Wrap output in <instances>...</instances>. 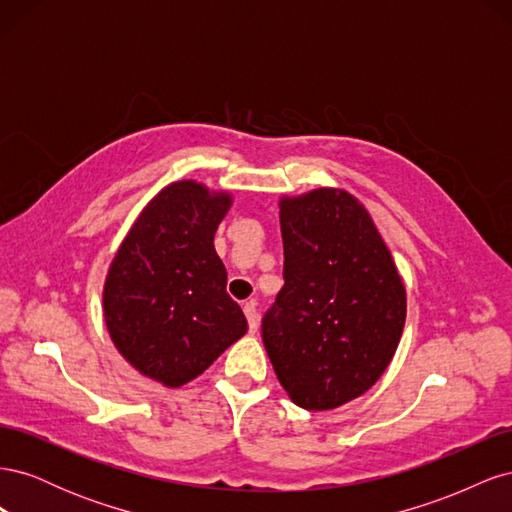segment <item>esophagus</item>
I'll return each instance as SVG.
<instances>
[{"label":"esophagus","instance_id":"34e87169","mask_svg":"<svg viewBox=\"0 0 512 512\" xmlns=\"http://www.w3.org/2000/svg\"><path fill=\"white\" fill-rule=\"evenodd\" d=\"M243 312L247 318V324H250V333L254 335L258 331V312H256V303L254 301H247L243 305Z\"/></svg>","mask_w":512,"mask_h":512}]
</instances>
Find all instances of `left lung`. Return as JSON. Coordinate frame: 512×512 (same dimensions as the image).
<instances>
[{"label":"left lung","instance_id":"obj_1","mask_svg":"<svg viewBox=\"0 0 512 512\" xmlns=\"http://www.w3.org/2000/svg\"><path fill=\"white\" fill-rule=\"evenodd\" d=\"M284 288L262 342L294 404L333 410L361 397L393 361L406 286L369 211L346 190L280 198Z\"/></svg>","mask_w":512,"mask_h":512}]
</instances>
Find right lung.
Segmentation results:
<instances>
[{"label": "right lung", "mask_w": 512, "mask_h": 512, "mask_svg": "<svg viewBox=\"0 0 512 512\" xmlns=\"http://www.w3.org/2000/svg\"><path fill=\"white\" fill-rule=\"evenodd\" d=\"M230 207V192L170 183L138 213L108 267V335L136 371L168 389L198 378L247 331L213 245Z\"/></svg>", "instance_id": "right-lung-1"}]
</instances>
